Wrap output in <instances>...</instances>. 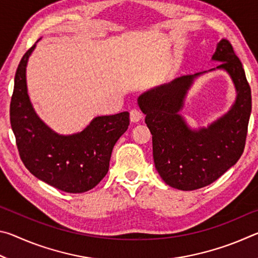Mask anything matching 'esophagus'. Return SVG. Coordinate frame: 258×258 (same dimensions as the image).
<instances>
[{
    "mask_svg": "<svg viewBox=\"0 0 258 258\" xmlns=\"http://www.w3.org/2000/svg\"><path fill=\"white\" fill-rule=\"evenodd\" d=\"M142 118V112L139 110L137 108H133L131 109L130 111V119L131 121H133V123H138V121Z\"/></svg>",
    "mask_w": 258,
    "mask_h": 258,
    "instance_id": "esophagus-1",
    "label": "esophagus"
}]
</instances>
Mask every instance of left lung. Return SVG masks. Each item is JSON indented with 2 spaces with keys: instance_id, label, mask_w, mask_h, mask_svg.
Here are the masks:
<instances>
[{
  "instance_id": "8db88e82",
  "label": "left lung",
  "mask_w": 258,
  "mask_h": 258,
  "mask_svg": "<svg viewBox=\"0 0 258 258\" xmlns=\"http://www.w3.org/2000/svg\"><path fill=\"white\" fill-rule=\"evenodd\" d=\"M213 60L230 74L237 100L230 111L207 128L192 131L180 116L192 82L200 74L181 76L140 95L139 107L152 134L157 172L178 190H197L223 175L241 157L251 112V91L241 61L228 40L218 43Z\"/></svg>"
}]
</instances>
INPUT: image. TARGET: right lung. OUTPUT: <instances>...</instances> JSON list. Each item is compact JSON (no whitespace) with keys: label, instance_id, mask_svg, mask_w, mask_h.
<instances>
[{"label":"right lung","instance_id":"add662e5","mask_svg":"<svg viewBox=\"0 0 258 258\" xmlns=\"http://www.w3.org/2000/svg\"><path fill=\"white\" fill-rule=\"evenodd\" d=\"M35 44L17 68L10 123L26 168L43 182L69 194L89 191L106 176L112 148L130 125L127 111L100 116L81 133L59 135L38 118L27 94L26 66Z\"/></svg>","mask_w":258,"mask_h":258}]
</instances>
